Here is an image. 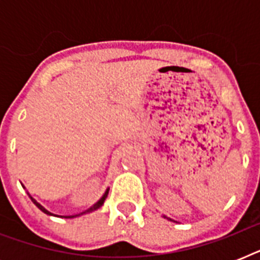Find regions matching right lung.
Masks as SVG:
<instances>
[{
  "label": "right lung",
  "instance_id": "add662e5",
  "mask_svg": "<svg viewBox=\"0 0 260 260\" xmlns=\"http://www.w3.org/2000/svg\"><path fill=\"white\" fill-rule=\"evenodd\" d=\"M108 193H109V190H106V191H105V194H104V196H102V197H101V200H100V201H98L97 204H94V205L91 206V208H89V209H87V210H85V212H82V213H81V214H83V213H89V212H93V210L98 209V208H100V206H102V204H104V201H105V198L108 197ZM30 200H32V202H34L35 205L38 206L39 209L42 210V212H44V213H46V214H51L50 212H48V210H47V209H44V208H43V206L40 205V204H39V202H36V201H35L34 198L30 197ZM75 216H79V214H74V216H67V217H69V218H71V217H75Z\"/></svg>",
  "mask_w": 260,
  "mask_h": 260
}]
</instances>
